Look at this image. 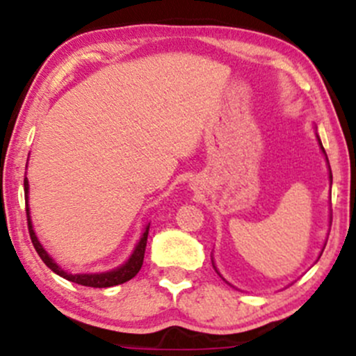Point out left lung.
Segmentation results:
<instances>
[{"label": "left lung", "instance_id": "left-lung-1", "mask_svg": "<svg viewBox=\"0 0 356 356\" xmlns=\"http://www.w3.org/2000/svg\"><path fill=\"white\" fill-rule=\"evenodd\" d=\"M319 144H321V140H319ZM321 149H323V152L324 154H326V151H324V147H323V144H321ZM327 159V158H326ZM331 171V170H330ZM330 178H331V181H332V175H330Z\"/></svg>", "mask_w": 356, "mask_h": 356}]
</instances>
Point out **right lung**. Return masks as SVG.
Here are the masks:
<instances>
[{"mask_svg": "<svg viewBox=\"0 0 356 356\" xmlns=\"http://www.w3.org/2000/svg\"><path fill=\"white\" fill-rule=\"evenodd\" d=\"M24 190H25V205H26V224H29V232H30V239H32V244L33 248H35V251L39 253L40 259L45 263V265L49 266L54 273L59 275V277L66 278V280L70 282H74V284L78 285H85V286H93V289H105V286H113V285H120L124 284V282H129L131 278L136 277L137 273H139L140 266H143V261H144V251H146V243H147V234H149V225L146 227V231H144L143 238H140L139 243H137L136 250H134V253L131 258H129V261L125 263V265H122L120 268H115L112 271H106V273H91V275H72V273H67V271H64L60 268L59 265L54 261V259L51 258V256L47 254V251L42 248V244L39 243V239H37L35 232H33L32 229V220H30V212H29V204H26V200H29V179H24Z\"/></svg>", "mask_w": 356, "mask_h": 356, "instance_id": "add662e5", "label": "right lung"}]
</instances>
